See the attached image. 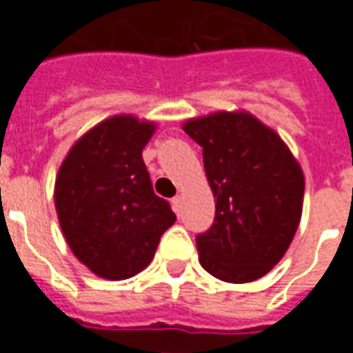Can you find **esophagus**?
<instances>
[{"mask_svg":"<svg viewBox=\"0 0 353 353\" xmlns=\"http://www.w3.org/2000/svg\"><path fill=\"white\" fill-rule=\"evenodd\" d=\"M172 206H174V212L179 214V212H181V196H174V199H172Z\"/></svg>","mask_w":353,"mask_h":353,"instance_id":"34e87169","label":"esophagus"}]
</instances>
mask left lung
<instances>
[{
    "label": "left lung",
    "instance_id": "8db88e82",
    "mask_svg": "<svg viewBox=\"0 0 353 353\" xmlns=\"http://www.w3.org/2000/svg\"><path fill=\"white\" fill-rule=\"evenodd\" d=\"M215 199L214 225L196 236L199 261L217 280L248 283L278 265L303 215L304 176L283 139L248 111L189 119Z\"/></svg>",
    "mask_w": 353,
    "mask_h": 353
}]
</instances>
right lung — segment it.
<instances>
[{
	"label": "right lung",
	"instance_id": "obj_1",
	"mask_svg": "<svg viewBox=\"0 0 353 353\" xmlns=\"http://www.w3.org/2000/svg\"><path fill=\"white\" fill-rule=\"evenodd\" d=\"M151 121L115 115L85 132L54 183L58 221L73 255L103 280H126L154 257L176 214L157 196L141 151Z\"/></svg>",
	"mask_w": 353,
	"mask_h": 353
}]
</instances>
